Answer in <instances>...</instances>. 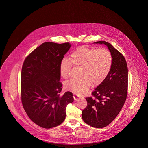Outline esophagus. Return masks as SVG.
<instances>
[{
  "mask_svg": "<svg viewBox=\"0 0 148 148\" xmlns=\"http://www.w3.org/2000/svg\"><path fill=\"white\" fill-rule=\"evenodd\" d=\"M73 98H74V99L75 101H76V100H77L79 99V97L77 95H75V94L73 95Z\"/></svg>",
  "mask_w": 148,
  "mask_h": 148,
  "instance_id": "34e87169",
  "label": "esophagus"
}]
</instances>
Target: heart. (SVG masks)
I'll list each match as a JSON object with an SVG mask.
<instances>
[{
	"instance_id": "1",
	"label": "heart",
	"mask_w": 148,
	"mask_h": 148,
	"mask_svg": "<svg viewBox=\"0 0 148 148\" xmlns=\"http://www.w3.org/2000/svg\"><path fill=\"white\" fill-rule=\"evenodd\" d=\"M113 57L106 49H98L80 47L72 52L69 60L63 59L60 64V74L63 79H67L73 65L82 67L79 80L72 79L64 84V88L78 95L85 94L91 84L97 86L107 77L112 68Z\"/></svg>"
}]
</instances>
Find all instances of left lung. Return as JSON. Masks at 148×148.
Masks as SVG:
<instances>
[{"instance_id":"8db88e82","label":"left lung","mask_w":148,"mask_h":148,"mask_svg":"<svg viewBox=\"0 0 148 148\" xmlns=\"http://www.w3.org/2000/svg\"><path fill=\"white\" fill-rule=\"evenodd\" d=\"M94 43L108 47L112 54L113 63L107 77L92 92L94 98H86L87 106L82 111V118L90 126L103 128L116 118L125 102L128 71L124 57L112 45L103 40Z\"/></svg>"}]
</instances>
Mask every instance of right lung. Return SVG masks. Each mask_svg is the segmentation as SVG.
Instances as JSON below:
<instances>
[{
	"label": "right lung",
	"instance_id": "obj_1",
	"mask_svg": "<svg viewBox=\"0 0 148 148\" xmlns=\"http://www.w3.org/2000/svg\"><path fill=\"white\" fill-rule=\"evenodd\" d=\"M71 47L69 43H42L25 59L21 73V100L29 118L37 125L50 129L66 118L73 93L62 96L60 64Z\"/></svg>",
	"mask_w": 148,
	"mask_h": 148
}]
</instances>
